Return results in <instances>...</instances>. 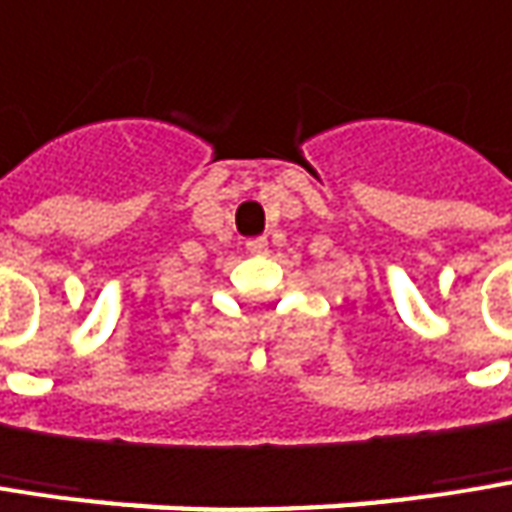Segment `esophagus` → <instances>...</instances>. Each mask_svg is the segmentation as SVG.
Returning a JSON list of instances; mask_svg holds the SVG:
<instances>
[{"label":"esophagus","instance_id":"esophagus-1","mask_svg":"<svg viewBox=\"0 0 512 512\" xmlns=\"http://www.w3.org/2000/svg\"><path fill=\"white\" fill-rule=\"evenodd\" d=\"M247 253L250 256H265L268 253V238H250L247 241Z\"/></svg>","mask_w":512,"mask_h":512}]
</instances>
